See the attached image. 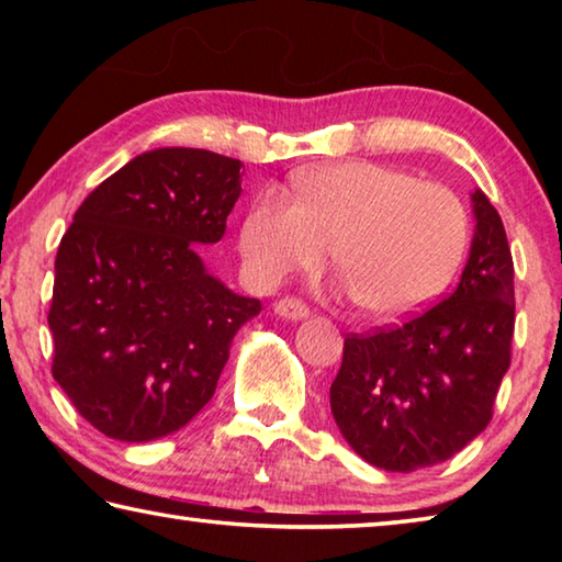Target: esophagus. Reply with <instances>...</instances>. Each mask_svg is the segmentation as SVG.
Here are the masks:
<instances>
[{
    "label": "esophagus",
    "instance_id": "1",
    "mask_svg": "<svg viewBox=\"0 0 562 562\" xmlns=\"http://www.w3.org/2000/svg\"><path fill=\"white\" fill-rule=\"evenodd\" d=\"M272 310H274V315L278 317H282V319H304L310 315V310H307V304H304L302 300H294V297H284V300H278L272 304Z\"/></svg>",
    "mask_w": 562,
    "mask_h": 562
}]
</instances>
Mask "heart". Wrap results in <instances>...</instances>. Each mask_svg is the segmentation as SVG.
<instances>
[{
    "label": "heart",
    "instance_id": "heart-1",
    "mask_svg": "<svg viewBox=\"0 0 562 562\" xmlns=\"http://www.w3.org/2000/svg\"><path fill=\"white\" fill-rule=\"evenodd\" d=\"M292 190L294 201L265 190L240 225V258L258 288L315 270L331 245L361 307L402 319L439 297L459 270L469 215L449 188L349 160L300 170Z\"/></svg>",
    "mask_w": 562,
    "mask_h": 562
}]
</instances>
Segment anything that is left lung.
I'll use <instances>...</instances> for the list:
<instances>
[{"label": "left lung", "instance_id": "obj_1", "mask_svg": "<svg viewBox=\"0 0 562 562\" xmlns=\"http://www.w3.org/2000/svg\"><path fill=\"white\" fill-rule=\"evenodd\" d=\"M475 231L461 282L424 315L349 335L329 386L331 416L367 463L408 473L459 453L486 429L516 325L501 215L473 190Z\"/></svg>", "mask_w": 562, "mask_h": 562}]
</instances>
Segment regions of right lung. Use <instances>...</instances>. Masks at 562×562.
<instances>
[{
  "label": "right lung",
  "instance_id": "1",
  "mask_svg": "<svg viewBox=\"0 0 562 562\" xmlns=\"http://www.w3.org/2000/svg\"><path fill=\"white\" fill-rule=\"evenodd\" d=\"M243 164L203 148H156L93 190L54 265L52 374L116 441L168 436L211 402L233 337L260 315L205 270L225 235Z\"/></svg>",
  "mask_w": 562,
  "mask_h": 562
}]
</instances>
